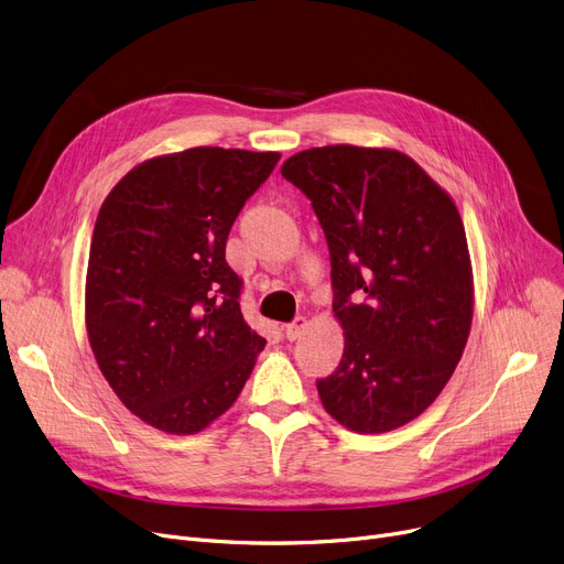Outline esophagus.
Instances as JSON below:
<instances>
[{"mask_svg": "<svg viewBox=\"0 0 564 564\" xmlns=\"http://www.w3.org/2000/svg\"><path fill=\"white\" fill-rule=\"evenodd\" d=\"M306 329H308V319L306 317L292 319L290 324H285V338L288 340H297Z\"/></svg>", "mask_w": 564, "mask_h": 564, "instance_id": "1", "label": "esophagus"}]
</instances>
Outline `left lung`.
<instances>
[{
    "mask_svg": "<svg viewBox=\"0 0 564 564\" xmlns=\"http://www.w3.org/2000/svg\"><path fill=\"white\" fill-rule=\"evenodd\" d=\"M332 253L345 349L317 381L322 406L359 434L391 432L453 377L473 319V267L451 194L395 148L322 145L283 162Z\"/></svg>",
    "mask_w": 564,
    "mask_h": 564,
    "instance_id": "8db88e82",
    "label": "left lung"
}]
</instances>
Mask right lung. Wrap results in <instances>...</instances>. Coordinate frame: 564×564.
Here are the masks:
<instances>
[{"label":"right lung","instance_id":"add662e5","mask_svg":"<svg viewBox=\"0 0 564 564\" xmlns=\"http://www.w3.org/2000/svg\"><path fill=\"white\" fill-rule=\"evenodd\" d=\"M281 153L198 145L128 171L88 251L84 315L94 357L137 419L196 434L232 406L264 349L242 317L226 240Z\"/></svg>","mask_w":564,"mask_h":564}]
</instances>
